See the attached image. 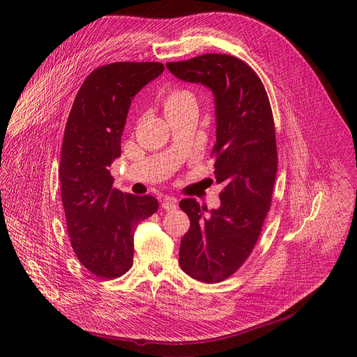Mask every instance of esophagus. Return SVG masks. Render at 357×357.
<instances>
[{
    "mask_svg": "<svg viewBox=\"0 0 357 357\" xmlns=\"http://www.w3.org/2000/svg\"><path fill=\"white\" fill-rule=\"evenodd\" d=\"M161 203H162V208H164L165 211H174V209H176L178 200H176V197L164 196V197L161 199Z\"/></svg>",
    "mask_w": 357,
    "mask_h": 357,
    "instance_id": "esophagus-1",
    "label": "esophagus"
}]
</instances>
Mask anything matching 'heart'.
<instances>
[{
	"label": "heart",
	"mask_w": 357,
	"mask_h": 357,
	"mask_svg": "<svg viewBox=\"0 0 357 357\" xmlns=\"http://www.w3.org/2000/svg\"><path fill=\"white\" fill-rule=\"evenodd\" d=\"M161 100H162V105H164V109H165L167 114L171 113V112H175V110H178L181 107H183L185 105L195 103L193 94L189 90L182 89V87L167 89L162 93Z\"/></svg>",
	"instance_id": "1"
}]
</instances>
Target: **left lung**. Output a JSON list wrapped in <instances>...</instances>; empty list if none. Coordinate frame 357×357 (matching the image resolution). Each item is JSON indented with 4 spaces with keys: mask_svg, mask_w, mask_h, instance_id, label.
<instances>
[{
    "mask_svg": "<svg viewBox=\"0 0 357 357\" xmlns=\"http://www.w3.org/2000/svg\"><path fill=\"white\" fill-rule=\"evenodd\" d=\"M171 73L202 83L215 94L216 144L212 151L220 208L196 199L179 202L190 227L181 240L179 264L192 278L215 284L233 275L256 245L271 208L277 175L275 126L266 87L245 62L225 54H205L168 62Z\"/></svg>",
    "mask_w": 357,
    "mask_h": 357,
    "instance_id": "8db88e82",
    "label": "left lung"
}]
</instances>
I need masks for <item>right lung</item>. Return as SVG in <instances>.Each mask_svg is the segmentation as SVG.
<instances>
[{"instance_id":"add662e5","label":"right lung","mask_w":357,"mask_h":357,"mask_svg":"<svg viewBox=\"0 0 357 357\" xmlns=\"http://www.w3.org/2000/svg\"><path fill=\"white\" fill-rule=\"evenodd\" d=\"M162 72L160 62L96 68L69 113L59 164L66 226L77 260L98 278L113 280L131 268L135 227L158 211L154 196L113 188L110 167L121 154L132 97Z\"/></svg>"}]
</instances>
